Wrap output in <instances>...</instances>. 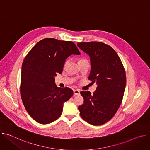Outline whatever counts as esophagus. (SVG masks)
<instances>
[{
    "mask_svg": "<svg viewBox=\"0 0 150 150\" xmlns=\"http://www.w3.org/2000/svg\"><path fill=\"white\" fill-rule=\"evenodd\" d=\"M74 95H79L80 91L78 90H74Z\"/></svg>",
    "mask_w": 150,
    "mask_h": 150,
    "instance_id": "34e87169",
    "label": "esophagus"
}]
</instances>
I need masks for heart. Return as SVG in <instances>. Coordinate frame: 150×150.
<instances>
[{
    "instance_id": "heart-1",
    "label": "heart",
    "mask_w": 150,
    "mask_h": 150,
    "mask_svg": "<svg viewBox=\"0 0 150 150\" xmlns=\"http://www.w3.org/2000/svg\"><path fill=\"white\" fill-rule=\"evenodd\" d=\"M84 60H86L84 59H80V60H79V62H82V61H84ZM67 63H68V60H67V61L65 62V65H66Z\"/></svg>"
}]
</instances>
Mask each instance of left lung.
<instances>
[{"instance_id":"1","label":"left lung","mask_w":150,"mask_h":150,"mask_svg":"<svg viewBox=\"0 0 150 150\" xmlns=\"http://www.w3.org/2000/svg\"><path fill=\"white\" fill-rule=\"evenodd\" d=\"M78 47L90 57L88 79L97 87L91 94L82 91L83 104L78 107L81 117L93 125H101L116 114L122 101L126 74L120 59L110 46L98 41L78 42Z\"/></svg>"}]
</instances>
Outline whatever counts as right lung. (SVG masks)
<instances>
[{"label":"right lung","instance_id":"obj_1","mask_svg":"<svg viewBox=\"0 0 150 150\" xmlns=\"http://www.w3.org/2000/svg\"><path fill=\"white\" fill-rule=\"evenodd\" d=\"M81 53L71 41L44 38L31 49L22 65L20 93L27 112L36 122L48 124L61 115L63 105L73 95L69 88H58L54 76L66 59Z\"/></svg>","mask_w":150,"mask_h":150}]
</instances>
